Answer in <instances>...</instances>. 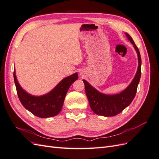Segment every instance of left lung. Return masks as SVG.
<instances>
[{"instance_id": "obj_1", "label": "left lung", "mask_w": 159, "mask_h": 159, "mask_svg": "<svg viewBox=\"0 0 159 159\" xmlns=\"http://www.w3.org/2000/svg\"><path fill=\"white\" fill-rule=\"evenodd\" d=\"M127 39L133 45L138 56V68L136 74L127 87L121 92L116 94H105L96 89L87 81L83 80L85 91L88 99L89 106L93 111L98 115L105 117L115 116L121 113L131 104L136 95L137 86L141 74V58L138 48L133 38L127 32L125 33Z\"/></svg>"}]
</instances>
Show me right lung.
<instances>
[{"label":"right lung","mask_w":159,"mask_h":159,"mask_svg":"<svg viewBox=\"0 0 159 159\" xmlns=\"http://www.w3.org/2000/svg\"><path fill=\"white\" fill-rule=\"evenodd\" d=\"M78 79V73H74L61 80L48 93L39 96L33 95L21 87L16 78L15 68L14 69V83L21 103L28 111L41 118L54 117L61 111L67 92Z\"/></svg>","instance_id":"add662e5"}]
</instances>
